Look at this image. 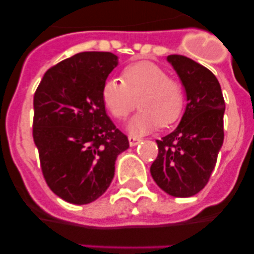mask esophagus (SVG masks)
I'll list each match as a JSON object with an SVG mask.
<instances>
[{"instance_id": "esophagus-1", "label": "esophagus", "mask_w": 254, "mask_h": 254, "mask_svg": "<svg viewBox=\"0 0 254 254\" xmlns=\"http://www.w3.org/2000/svg\"><path fill=\"white\" fill-rule=\"evenodd\" d=\"M127 139H129L130 146H136L137 143L141 141V140L137 139V137H134V136H129V137H127Z\"/></svg>"}]
</instances>
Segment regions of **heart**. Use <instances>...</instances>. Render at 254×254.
<instances>
[{
    "instance_id": "b5f03b06",
    "label": "heart",
    "mask_w": 254,
    "mask_h": 254,
    "mask_svg": "<svg viewBox=\"0 0 254 254\" xmlns=\"http://www.w3.org/2000/svg\"><path fill=\"white\" fill-rule=\"evenodd\" d=\"M102 99L117 119L127 117L137 101L140 112L129 120L127 129L140 136L178 119L184 107V87L178 79L168 77L161 66L139 61L124 67L122 81L109 78L104 82Z\"/></svg>"
}]
</instances>
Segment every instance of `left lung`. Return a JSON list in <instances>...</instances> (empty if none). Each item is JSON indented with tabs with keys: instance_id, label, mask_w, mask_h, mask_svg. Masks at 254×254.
Returning a JSON list of instances; mask_svg holds the SVG:
<instances>
[{
	"instance_id": "8db88e82",
	"label": "left lung",
	"mask_w": 254,
	"mask_h": 254,
	"mask_svg": "<svg viewBox=\"0 0 254 254\" xmlns=\"http://www.w3.org/2000/svg\"><path fill=\"white\" fill-rule=\"evenodd\" d=\"M186 89L187 107L175 131L156 140L153 181L177 198L195 195L209 182L224 142L225 101L214 73L182 55H168Z\"/></svg>"
}]
</instances>
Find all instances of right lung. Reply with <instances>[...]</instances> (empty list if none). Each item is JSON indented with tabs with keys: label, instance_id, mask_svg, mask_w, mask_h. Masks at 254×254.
<instances>
[{
	"label": "right lung",
	"instance_id": "right-lung-1",
	"mask_svg": "<svg viewBox=\"0 0 254 254\" xmlns=\"http://www.w3.org/2000/svg\"><path fill=\"white\" fill-rule=\"evenodd\" d=\"M118 56L84 51L45 72L34 94L33 139L49 188L71 204L98 199L111 186L129 140L106 113L102 88Z\"/></svg>",
	"mask_w": 254,
	"mask_h": 254
}]
</instances>
